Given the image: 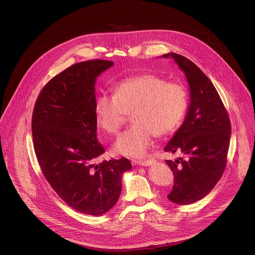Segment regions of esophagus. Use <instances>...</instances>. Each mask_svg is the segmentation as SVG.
Wrapping results in <instances>:
<instances>
[{"instance_id":"1","label":"esophagus","mask_w":255,"mask_h":255,"mask_svg":"<svg viewBox=\"0 0 255 255\" xmlns=\"http://www.w3.org/2000/svg\"><path fill=\"white\" fill-rule=\"evenodd\" d=\"M155 161L153 159H147V160H143V161H135V164H139L142 166H150L154 163Z\"/></svg>"}]
</instances>
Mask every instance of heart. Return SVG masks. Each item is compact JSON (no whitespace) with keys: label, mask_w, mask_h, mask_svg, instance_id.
<instances>
[{"label":"heart","mask_w":255,"mask_h":255,"mask_svg":"<svg viewBox=\"0 0 255 255\" xmlns=\"http://www.w3.org/2000/svg\"><path fill=\"white\" fill-rule=\"evenodd\" d=\"M188 107L185 88L166 83L152 74H141L121 81L114 97L101 95L95 102L97 124L115 134L133 113V125L114 142V153L130 158L146 155L153 138L171 133L183 120Z\"/></svg>","instance_id":"1"}]
</instances>
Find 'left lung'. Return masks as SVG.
Here are the masks:
<instances>
[{"label": "left lung", "instance_id": "left-lung-1", "mask_svg": "<svg viewBox=\"0 0 255 255\" xmlns=\"http://www.w3.org/2000/svg\"><path fill=\"white\" fill-rule=\"evenodd\" d=\"M171 58L184 72L190 90L185 120L169 139L164 151L181 152L187 159L165 160L174 175L168 200L177 205L193 204L206 197L224 172L230 144L231 125L219 94L204 72L176 53Z\"/></svg>", "mask_w": 255, "mask_h": 255}]
</instances>
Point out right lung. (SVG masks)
<instances>
[{
  "instance_id": "add662e5",
  "label": "right lung",
  "mask_w": 255,
  "mask_h": 255,
  "mask_svg": "<svg viewBox=\"0 0 255 255\" xmlns=\"http://www.w3.org/2000/svg\"><path fill=\"white\" fill-rule=\"evenodd\" d=\"M114 65L96 59L76 63L54 77L41 91L32 116L36 156L56 194L74 210L92 216L117 203L127 158L95 159L105 149L97 138V79Z\"/></svg>"
}]
</instances>
